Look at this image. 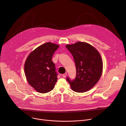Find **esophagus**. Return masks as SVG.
<instances>
[{"label":"esophagus","instance_id":"34e87169","mask_svg":"<svg viewBox=\"0 0 126 126\" xmlns=\"http://www.w3.org/2000/svg\"><path fill=\"white\" fill-rule=\"evenodd\" d=\"M67 73H64V74H63V75H62V76H63V77H64V78H65L66 77V76H67Z\"/></svg>","mask_w":126,"mask_h":126}]
</instances>
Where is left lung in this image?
I'll return each mask as SVG.
<instances>
[{
	"instance_id": "obj_1",
	"label": "left lung",
	"mask_w": 126,
	"mask_h": 126,
	"mask_svg": "<svg viewBox=\"0 0 126 126\" xmlns=\"http://www.w3.org/2000/svg\"><path fill=\"white\" fill-rule=\"evenodd\" d=\"M73 55L76 68V76L66 80L75 92L83 93L92 89L99 80L103 71V61L98 51L92 45L78 42L66 45Z\"/></svg>"
}]
</instances>
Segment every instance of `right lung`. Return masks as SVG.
Listing matches in <instances>:
<instances>
[{
    "instance_id": "obj_1",
    "label": "right lung",
    "mask_w": 126,
    "mask_h": 126,
    "mask_svg": "<svg viewBox=\"0 0 126 126\" xmlns=\"http://www.w3.org/2000/svg\"><path fill=\"white\" fill-rule=\"evenodd\" d=\"M59 45L44 43L31 52L24 64L27 82L36 91L48 93L53 89L57 81L55 65L52 61L54 53Z\"/></svg>"
}]
</instances>
